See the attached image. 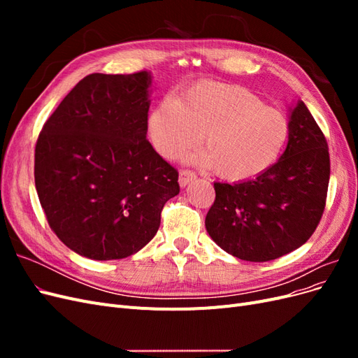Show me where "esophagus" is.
I'll return each mask as SVG.
<instances>
[{
    "instance_id": "esophagus-1",
    "label": "esophagus",
    "mask_w": 358,
    "mask_h": 358,
    "mask_svg": "<svg viewBox=\"0 0 358 358\" xmlns=\"http://www.w3.org/2000/svg\"><path fill=\"white\" fill-rule=\"evenodd\" d=\"M194 179H196V173H194L192 170H188V169L180 170V173H179V183H180V187H187L188 183H189L191 180H194Z\"/></svg>"
}]
</instances>
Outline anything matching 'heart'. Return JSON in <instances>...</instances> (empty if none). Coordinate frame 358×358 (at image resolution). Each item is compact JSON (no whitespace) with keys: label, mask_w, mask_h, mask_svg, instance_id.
Segmentation results:
<instances>
[{"label":"heart","mask_w":358,"mask_h":358,"mask_svg":"<svg viewBox=\"0 0 358 358\" xmlns=\"http://www.w3.org/2000/svg\"><path fill=\"white\" fill-rule=\"evenodd\" d=\"M148 137L167 159L197 146L204 136V164L216 176L243 182L262 176L289 138L287 116L239 85L204 80L161 99L146 121Z\"/></svg>","instance_id":"obj_1"}]
</instances>
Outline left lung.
<instances>
[{
	"instance_id": "8db88e82",
	"label": "left lung",
	"mask_w": 358,
	"mask_h": 358,
	"mask_svg": "<svg viewBox=\"0 0 358 358\" xmlns=\"http://www.w3.org/2000/svg\"><path fill=\"white\" fill-rule=\"evenodd\" d=\"M330 179L327 140L303 101L289 117L285 152L262 176L215 182L206 230L225 252L270 262L306 243L326 209Z\"/></svg>"
}]
</instances>
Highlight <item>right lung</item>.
<instances>
[{"label": "right lung", "instance_id": "right-lung-1", "mask_svg": "<svg viewBox=\"0 0 358 358\" xmlns=\"http://www.w3.org/2000/svg\"><path fill=\"white\" fill-rule=\"evenodd\" d=\"M150 73L83 78L43 125L36 189L52 231L74 252L121 259L152 241L179 173L149 143Z\"/></svg>", "mask_w": 358, "mask_h": 358}]
</instances>
